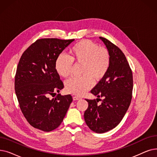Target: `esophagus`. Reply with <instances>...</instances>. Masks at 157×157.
Listing matches in <instances>:
<instances>
[{
	"label": "esophagus",
	"mask_w": 157,
	"mask_h": 157,
	"mask_svg": "<svg viewBox=\"0 0 157 157\" xmlns=\"http://www.w3.org/2000/svg\"><path fill=\"white\" fill-rule=\"evenodd\" d=\"M79 99H81V98H79V97H78V96H74L73 97V100L74 101H78V100H79Z\"/></svg>",
	"instance_id": "esophagus-1"
}]
</instances>
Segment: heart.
I'll list each match as a JSON object with an SVG mask.
<instances>
[{"instance_id":"heart-1","label":"heart","mask_w":157,"mask_h":157,"mask_svg":"<svg viewBox=\"0 0 157 157\" xmlns=\"http://www.w3.org/2000/svg\"><path fill=\"white\" fill-rule=\"evenodd\" d=\"M70 55L59 54L55 62V69L61 77L67 78L71 73L72 62L81 63L82 76L72 77L65 82L68 92L82 95L89 90L95 81L103 79L110 65V56L107 49L89 40H83L74 45Z\"/></svg>"}]
</instances>
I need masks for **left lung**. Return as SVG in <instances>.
<instances>
[{"mask_svg":"<svg viewBox=\"0 0 157 157\" xmlns=\"http://www.w3.org/2000/svg\"><path fill=\"white\" fill-rule=\"evenodd\" d=\"M99 38L110 54V65L105 77L90 91L98 98L86 99L88 106L84 119L91 130L103 133L116 127L126 114L132 98L133 74L119 47L105 38ZM99 97L104 99L100 105Z\"/></svg>","mask_w":157,"mask_h":157,"instance_id":"8db88e82","label":"left lung"}]
</instances>
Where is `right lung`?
<instances>
[{
    "instance_id": "obj_1",
    "label": "right lung",
    "mask_w": 157,
    "mask_h": 157,
    "mask_svg": "<svg viewBox=\"0 0 157 157\" xmlns=\"http://www.w3.org/2000/svg\"><path fill=\"white\" fill-rule=\"evenodd\" d=\"M74 40L42 38L27 49L17 69L15 90L25 118L34 128L51 132L62 123L72 101L71 95L56 92L63 88L55 69L59 54Z\"/></svg>"
}]
</instances>
